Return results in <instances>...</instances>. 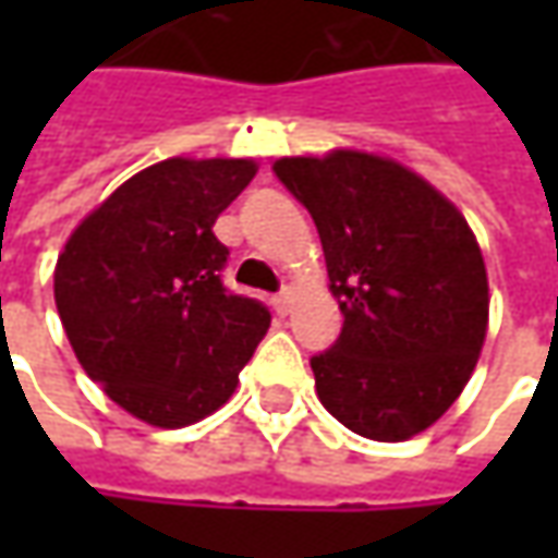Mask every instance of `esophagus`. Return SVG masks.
I'll list each match as a JSON object with an SVG mask.
<instances>
[{"mask_svg":"<svg viewBox=\"0 0 558 558\" xmlns=\"http://www.w3.org/2000/svg\"><path fill=\"white\" fill-rule=\"evenodd\" d=\"M272 311L279 316H286L291 311V289H282L279 294H272Z\"/></svg>","mask_w":558,"mask_h":558,"instance_id":"34e87169","label":"esophagus"}]
</instances>
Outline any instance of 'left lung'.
I'll return each mask as SVG.
<instances>
[{"instance_id": "1", "label": "left lung", "mask_w": 558, "mask_h": 558, "mask_svg": "<svg viewBox=\"0 0 558 558\" xmlns=\"http://www.w3.org/2000/svg\"><path fill=\"white\" fill-rule=\"evenodd\" d=\"M272 173L311 210L341 335L311 356L316 395L341 425L407 440L462 395L487 332V272L462 214L413 170L332 151Z\"/></svg>"}]
</instances>
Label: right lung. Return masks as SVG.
<instances>
[{
  "instance_id": "add662e5",
  "label": "right lung",
  "mask_w": 558,
  "mask_h": 558,
  "mask_svg": "<svg viewBox=\"0 0 558 558\" xmlns=\"http://www.w3.org/2000/svg\"><path fill=\"white\" fill-rule=\"evenodd\" d=\"M257 173L245 158L151 163L96 207L58 257L54 304L86 375L148 425L183 428L235 391L269 329L223 286L214 223Z\"/></svg>"
}]
</instances>
